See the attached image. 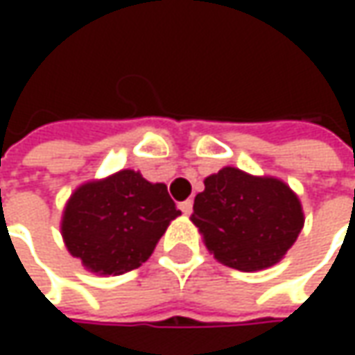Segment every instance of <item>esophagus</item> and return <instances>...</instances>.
<instances>
[{
	"label": "esophagus",
	"mask_w": 355,
	"mask_h": 355,
	"mask_svg": "<svg viewBox=\"0 0 355 355\" xmlns=\"http://www.w3.org/2000/svg\"><path fill=\"white\" fill-rule=\"evenodd\" d=\"M178 207L182 209V213L189 215V213H191V209H193V201H191V199H185V201H182V203H180Z\"/></svg>",
	"instance_id": "esophagus-1"
}]
</instances>
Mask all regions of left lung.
<instances>
[{"label":"left lung","instance_id":"left-lung-1","mask_svg":"<svg viewBox=\"0 0 355 355\" xmlns=\"http://www.w3.org/2000/svg\"><path fill=\"white\" fill-rule=\"evenodd\" d=\"M191 221L217 261L251 272L279 263L302 231L304 215L280 180L223 168L196 196Z\"/></svg>","mask_w":355,"mask_h":355}]
</instances>
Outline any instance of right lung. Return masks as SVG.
Masks as SVG:
<instances>
[{
  "mask_svg": "<svg viewBox=\"0 0 355 355\" xmlns=\"http://www.w3.org/2000/svg\"><path fill=\"white\" fill-rule=\"evenodd\" d=\"M178 215L166 185L122 170L76 189L64 209L62 237L89 270L122 275L148 261Z\"/></svg>",
  "mask_w": 355,
  "mask_h": 355,
  "instance_id": "1",
  "label": "right lung"
}]
</instances>
